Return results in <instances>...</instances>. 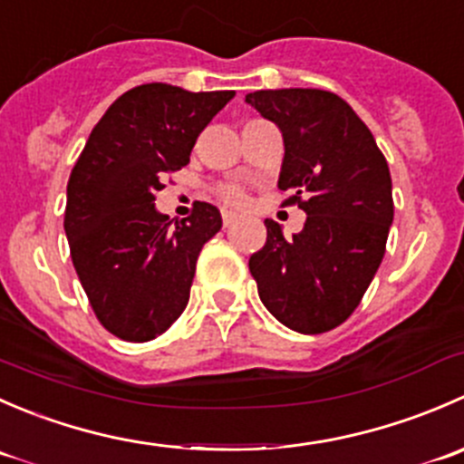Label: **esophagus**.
I'll return each instance as SVG.
<instances>
[{
  "label": "esophagus",
  "instance_id": "obj_1",
  "mask_svg": "<svg viewBox=\"0 0 464 464\" xmlns=\"http://www.w3.org/2000/svg\"><path fill=\"white\" fill-rule=\"evenodd\" d=\"M236 218H237V215L233 213V210H222V222H224V227H231V224L236 222Z\"/></svg>",
  "mask_w": 464,
  "mask_h": 464
}]
</instances>
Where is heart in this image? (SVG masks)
Wrapping results in <instances>:
<instances>
[{"label":"heart","mask_w":464,"mask_h":464,"mask_svg":"<svg viewBox=\"0 0 464 464\" xmlns=\"http://www.w3.org/2000/svg\"><path fill=\"white\" fill-rule=\"evenodd\" d=\"M218 198H219V202H222V204L236 206V208H237V206H245V202H246L245 188H242V186H237V184L219 186Z\"/></svg>","instance_id":"1"}]
</instances>
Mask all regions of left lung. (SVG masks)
<instances>
[{"label": "left lung", "mask_w": 464, "mask_h": 464, "mask_svg": "<svg viewBox=\"0 0 464 464\" xmlns=\"http://www.w3.org/2000/svg\"><path fill=\"white\" fill-rule=\"evenodd\" d=\"M246 102L283 132V206L307 213L289 240L265 219L266 242L249 258V271L276 319L301 334H321L357 310L386 254V157L357 111L332 92L260 89L246 93Z\"/></svg>", "instance_id": "obj_1"}]
</instances>
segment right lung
<instances>
[{"instance_id":"right-lung-1","label":"right lung","mask_w":464,"mask_h":464,"mask_svg":"<svg viewBox=\"0 0 464 464\" xmlns=\"http://www.w3.org/2000/svg\"><path fill=\"white\" fill-rule=\"evenodd\" d=\"M236 92L150 82L116 98L89 134L67 184L64 233L89 305L107 332L143 343L184 312L199 251L222 228L195 202L172 224L154 208L168 175Z\"/></svg>"}]
</instances>
